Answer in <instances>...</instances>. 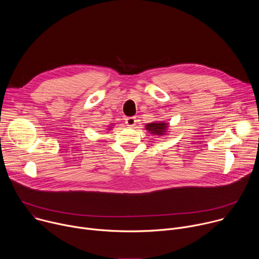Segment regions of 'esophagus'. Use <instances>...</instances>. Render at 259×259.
I'll return each mask as SVG.
<instances>
[{
  "label": "esophagus",
  "instance_id": "1",
  "mask_svg": "<svg viewBox=\"0 0 259 259\" xmlns=\"http://www.w3.org/2000/svg\"><path fill=\"white\" fill-rule=\"evenodd\" d=\"M126 125L130 128H133L136 125V118L135 117H129L126 119Z\"/></svg>",
  "mask_w": 259,
  "mask_h": 259
}]
</instances>
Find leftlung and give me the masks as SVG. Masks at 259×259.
I'll return each mask as SVG.
<instances>
[{"mask_svg":"<svg viewBox=\"0 0 259 259\" xmlns=\"http://www.w3.org/2000/svg\"><path fill=\"white\" fill-rule=\"evenodd\" d=\"M169 128V123L165 121H156L150 124L145 125V129L149 131V133L153 135H158V136H164L167 135Z\"/></svg>","mask_w":259,"mask_h":259,"instance_id":"1","label":"left lung"}]
</instances>
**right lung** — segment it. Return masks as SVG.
I'll return each mask as SVG.
<instances>
[{
    "mask_svg": "<svg viewBox=\"0 0 259 259\" xmlns=\"http://www.w3.org/2000/svg\"><path fill=\"white\" fill-rule=\"evenodd\" d=\"M112 129H113L112 126H108V129H107V130H112Z\"/></svg>",
    "mask_w": 259,
    "mask_h": 259,
    "instance_id": "right-lung-1",
    "label": "right lung"
}]
</instances>
